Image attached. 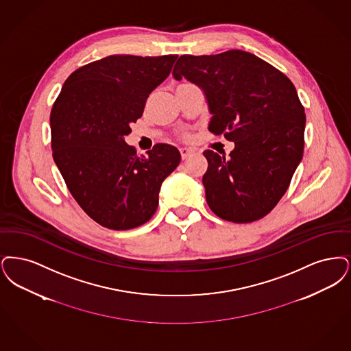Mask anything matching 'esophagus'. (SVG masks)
<instances>
[{
  "label": "esophagus",
  "mask_w": 351,
  "mask_h": 351,
  "mask_svg": "<svg viewBox=\"0 0 351 351\" xmlns=\"http://www.w3.org/2000/svg\"><path fill=\"white\" fill-rule=\"evenodd\" d=\"M180 152H181V157H182V160H186L191 153L194 152L191 148H187V147H182L181 149H180Z\"/></svg>",
  "instance_id": "esophagus-1"
}]
</instances>
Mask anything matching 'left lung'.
I'll use <instances>...</instances> for the list:
<instances>
[{
  "label": "left lung",
  "instance_id": "8db88e82",
  "mask_svg": "<svg viewBox=\"0 0 351 351\" xmlns=\"http://www.w3.org/2000/svg\"><path fill=\"white\" fill-rule=\"evenodd\" d=\"M173 77L203 90L213 114L208 130L234 143L228 158L203 152L213 213L233 223L266 216L287 191L304 149V107L290 78L241 49L183 55Z\"/></svg>",
  "mask_w": 351,
  "mask_h": 351
}]
</instances>
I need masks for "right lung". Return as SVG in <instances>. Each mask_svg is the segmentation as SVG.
<instances>
[{"instance_id": "right-lung-1", "label": "right lung", "mask_w": 351, "mask_h": 351, "mask_svg": "<svg viewBox=\"0 0 351 351\" xmlns=\"http://www.w3.org/2000/svg\"><path fill=\"white\" fill-rule=\"evenodd\" d=\"M177 58L112 55L93 61L66 78L53 104V160L80 207L102 227L125 230L147 223L161 184L181 161L173 145L156 144L137 156L124 141Z\"/></svg>"}]
</instances>
